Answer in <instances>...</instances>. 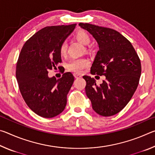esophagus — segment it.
<instances>
[{"instance_id": "esophagus-1", "label": "esophagus", "mask_w": 155, "mask_h": 155, "mask_svg": "<svg viewBox=\"0 0 155 155\" xmlns=\"http://www.w3.org/2000/svg\"><path fill=\"white\" fill-rule=\"evenodd\" d=\"M74 77L76 78H81V77H82V76H81V74H77V73H74Z\"/></svg>"}]
</instances>
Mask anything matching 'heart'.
I'll return each instance as SVG.
<instances>
[{"label": "heart", "instance_id": "b5f03b06", "mask_svg": "<svg viewBox=\"0 0 155 155\" xmlns=\"http://www.w3.org/2000/svg\"><path fill=\"white\" fill-rule=\"evenodd\" d=\"M75 38L82 43L84 45H88L91 42V38L89 34L84 31H79L75 34ZM67 52V44L65 41H64L59 46V53L61 55H65ZM90 65L89 60L85 58H74L70 59L67 62L66 68L70 71L81 73L83 71V70L87 68Z\"/></svg>", "mask_w": 155, "mask_h": 155}]
</instances>
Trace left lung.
I'll list each match as a JSON object with an SVG mask.
<instances>
[{
    "instance_id": "8db88e82",
    "label": "left lung",
    "mask_w": 155,
    "mask_h": 155,
    "mask_svg": "<svg viewBox=\"0 0 155 155\" xmlns=\"http://www.w3.org/2000/svg\"><path fill=\"white\" fill-rule=\"evenodd\" d=\"M78 25L90 32L99 46L91 74L106 77L98 85L94 78L84 76L86 94L97 114L111 116L124 108L137 90L140 59L130 41L117 31L88 23Z\"/></svg>"
}]
</instances>
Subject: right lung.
Masks as SVG:
<instances>
[{"mask_svg":"<svg viewBox=\"0 0 155 155\" xmlns=\"http://www.w3.org/2000/svg\"><path fill=\"white\" fill-rule=\"evenodd\" d=\"M76 24L41 28L26 41L16 64V78L20 93L28 107L41 117L51 118L61 114L74 78L71 72L61 78H49L48 70L61 63L59 46ZM61 66H58L59 68Z\"/></svg>","mask_w":155,"mask_h":155,"instance_id":"right-lung-1","label":"right lung"}]
</instances>
